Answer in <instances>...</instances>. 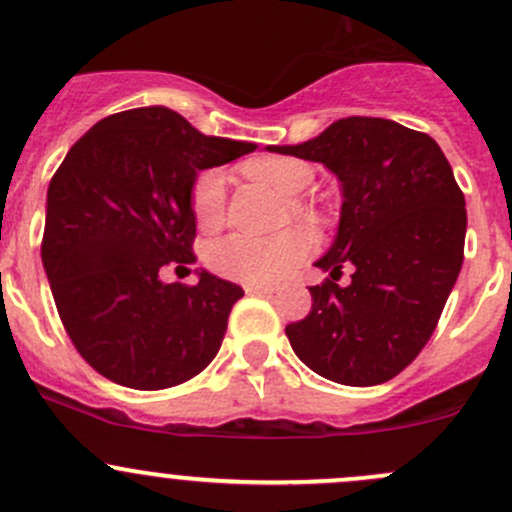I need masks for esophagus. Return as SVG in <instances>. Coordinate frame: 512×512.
<instances>
[{
  "mask_svg": "<svg viewBox=\"0 0 512 512\" xmlns=\"http://www.w3.org/2000/svg\"><path fill=\"white\" fill-rule=\"evenodd\" d=\"M245 292L247 294H260V297H272V294H275L277 289L270 287V285H247Z\"/></svg>",
  "mask_w": 512,
  "mask_h": 512,
  "instance_id": "1",
  "label": "esophagus"
}]
</instances>
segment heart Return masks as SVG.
<instances>
[{
	"mask_svg": "<svg viewBox=\"0 0 512 512\" xmlns=\"http://www.w3.org/2000/svg\"><path fill=\"white\" fill-rule=\"evenodd\" d=\"M245 173L257 183L280 190L282 195H302L312 185L314 170L294 158H257L245 163ZM190 208L200 230H215L225 213V178L218 168L203 170L190 190ZM299 213L304 208L299 205ZM317 240L307 227H289L275 237L227 235L208 247V265L227 280L245 285H277L312 257Z\"/></svg>",
	"mask_w": 512,
	"mask_h": 512,
	"instance_id": "heart-1",
	"label": "heart"
}]
</instances>
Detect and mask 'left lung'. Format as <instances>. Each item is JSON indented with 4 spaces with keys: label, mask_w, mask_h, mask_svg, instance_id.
<instances>
[{
    "label": "left lung",
    "mask_w": 512,
    "mask_h": 512,
    "mask_svg": "<svg viewBox=\"0 0 512 512\" xmlns=\"http://www.w3.org/2000/svg\"><path fill=\"white\" fill-rule=\"evenodd\" d=\"M267 151L324 163L344 198L337 240L317 262L329 277L285 329L294 354L337 384L394 379L431 339L463 265L466 198L446 156L426 133L369 116ZM344 266L347 288L336 285Z\"/></svg>",
    "instance_id": "8db88e82"
}]
</instances>
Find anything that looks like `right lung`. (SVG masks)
I'll return each instance as SVG.
<instances>
[{
	"instance_id": "obj_1",
	"label": "right lung",
	"mask_w": 512,
	"mask_h": 512,
	"mask_svg": "<svg viewBox=\"0 0 512 512\" xmlns=\"http://www.w3.org/2000/svg\"><path fill=\"white\" fill-rule=\"evenodd\" d=\"M255 148L148 106L103 118L66 153L46 193L41 260L66 334L98 374L158 391L215 359L242 287L205 270L198 285H163L158 272L195 262L200 170Z\"/></svg>"
}]
</instances>
